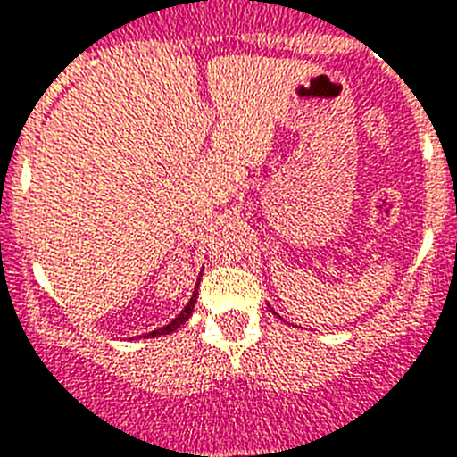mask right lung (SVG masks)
Returning <instances> with one entry per match:
<instances>
[{"label": "right lung", "instance_id": "right-lung-1", "mask_svg": "<svg viewBox=\"0 0 457 457\" xmlns=\"http://www.w3.org/2000/svg\"><path fill=\"white\" fill-rule=\"evenodd\" d=\"M196 288H199V284H196ZM196 295H199V290H194L192 300H189V304L185 306L183 311H180V316L176 318V320H173V322H169V325H167V327H162V329H155V332H151V334H148V337H162V334H171V332H176V329H179V327L183 325V322L187 320L189 316H192L194 304H196Z\"/></svg>", "mask_w": 457, "mask_h": 457}]
</instances>
